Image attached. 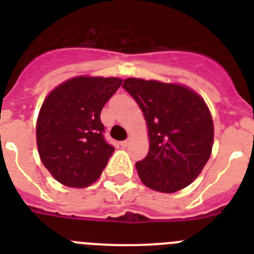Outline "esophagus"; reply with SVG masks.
<instances>
[{
    "instance_id": "obj_1",
    "label": "esophagus",
    "mask_w": 254,
    "mask_h": 254,
    "mask_svg": "<svg viewBox=\"0 0 254 254\" xmlns=\"http://www.w3.org/2000/svg\"><path fill=\"white\" fill-rule=\"evenodd\" d=\"M121 145H122L123 147H127L129 145V140H125V141H122V142H121Z\"/></svg>"
}]
</instances>
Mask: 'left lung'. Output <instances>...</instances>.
I'll use <instances>...</instances> for the list:
<instances>
[{"label": "left lung", "mask_w": 254, "mask_h": 254, "mask_svg": "<svg viewBox=\"0 0 254 254\" xmlns=\"http://www.w3.org/2000/svg\"><path fill=\"white\" fill-rule=\"evenodd\" d=\"M125 89L141 108L150 146L136 163L146 187L173 193L190 186L210 159L214 123L205 100L188 87L155 80L126 78Z\"/></svg>", "instance_id": "obj_1"}]
</instances>
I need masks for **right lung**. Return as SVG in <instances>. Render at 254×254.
I'll return each instance as SVG.
<instances>
[{"label":"right lung","instance_id":"obj_1","mask_svg":"<svg viewBox=\"0 0 254 254\" xmlns=\"http://www.w3.org/2000/svg\"><path fill=\"white\" fill-rule=\"evenodd\" d=\"M121 84L117 77L78 76L47 96L38 116L37 143L56 181L82 188L99 178L114 151L104 138L100 112Z\"/></svg>","mask_w":254,"mask_h":254}]
</instances>
